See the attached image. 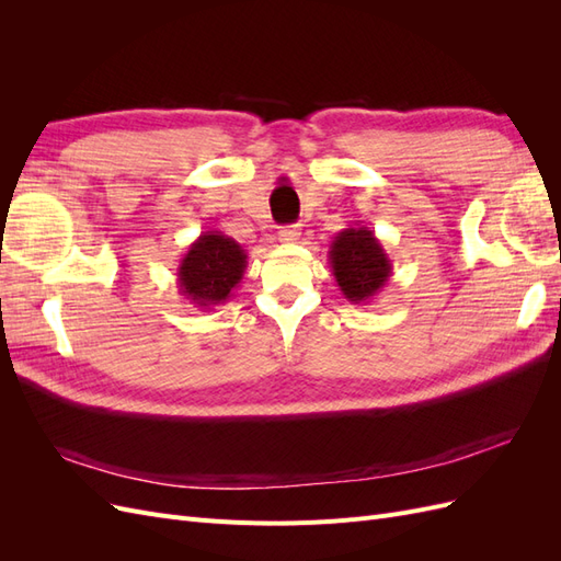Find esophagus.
I'll list each match as a JSON object with an SVG mask.
<instances>
[{
  "label": "esophagus",
  "mask_w": 561,
  "mask_h": 561,
  "mask_svg": "<svg viewBox=\"0 0 561 561\" xmlns=\"http://www.w3.org/2000/svg\"><path fill=\"white\" fill-rule=\"evenodd\" d=\"M301 236V229L297 225H290V227H280L278 231V241L280 243H297Z\"/></svg>",
  "instance_id": "34e87169"
}]
</instances>
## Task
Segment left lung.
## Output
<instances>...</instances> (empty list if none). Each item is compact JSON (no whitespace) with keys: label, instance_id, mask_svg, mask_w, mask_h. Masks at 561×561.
I'll use <instances>...</instances> for the list:
<instances>
[{"label":"left lung","instance_id":"obj_1","mask_svg":"<svg viewBox=\"0 0 561 561\" xmlns=\"http://www.w3.org/2000/svg\"><path fill=\"white\" fill-rule=\"evenodd\" d=\"M330 266L339 290L351 304H369L393 276V264L375 231L348 227L334 236L330 245Z\"/></svg>","mask_w":561,"mask_h":561}]
</instances>
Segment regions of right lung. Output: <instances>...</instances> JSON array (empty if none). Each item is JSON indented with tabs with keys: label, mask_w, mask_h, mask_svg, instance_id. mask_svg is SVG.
I'll return each instance as SVG.
<instances>
[{
	"label": "right lung",
	"mask_w": 561,
	"mask_h": 561,
	"mask_svg": "<svg viewBox=\"0 0 561 561\" xmlns=\"http://www.w3.org/2000/svg\"><path fill=\"white\" fill-rule=\"evenodd\" d=\"M248 266V254L222 231H206L184 252L178 266L180 295L203 309L229 301Z\"/></svg>",
	"instance_id": "add662e5"
}]
</instances>
